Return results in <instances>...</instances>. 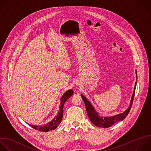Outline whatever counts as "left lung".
<instances>
[{"instance_id": "8db88e82", "label": "left lung", "mask_w": 151, "mask_h": 151, "mask_svg": "<svg viewBox=\"0 0 151 151\" xmlns=\"http://www.w3.org/2000/svg\"><path fill=\"white\" fill-rule=\"evenodd\" d=\"M136 79L137 78V71L136 70ZM136 82L134 85V88L133 90V92L132 96L131 98V101L130 103V105L127 109L125 110L123 113L114 115L113 116L110 117H101L99 115V113H98L91 103L89 101V100L82 94H81L82 98L83 99V101H84L85 107H86V110L87 112V114L88 116V117L91 122L96 126L99 127H103V128H107L109 127H111L113 124H114L116 123H118L119 122H121L123 120L126 116L128 115L131 107L132 106V103L133 101V98L134 96V91L136 86Z\"/></svg>"}]
</instances>
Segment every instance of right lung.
<instances>
[{"label":"right lung","mask_w":151,"mask_h":151,"mask_svg":"<svg viewBox=\"0 0 151 151\" xmlns=\"http://www.w3.org/2000/svg\"><path fill=\"white\" fill-rule=\"evenodd\" d=\"M73 91L72 89H69L65 92L62 96L60 98V106L59 110V113H58L57 116L51 121L44 125L41 126H35V125H31L30 124L27 123L29 124L31 127L34 128L35 130H38L41 132H48L50 130H53L56 129L59 124L61 123L62 118H63V106L65 103L66 102L67 100L73 95Z\"/></svg>","instance_id":"obj_1"}]
</instances>
